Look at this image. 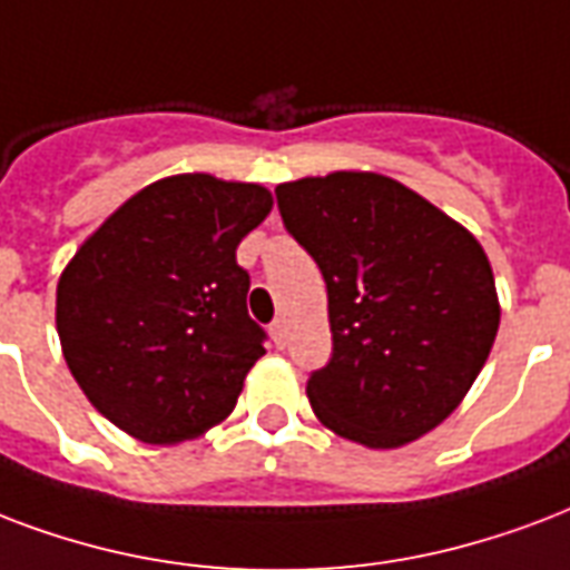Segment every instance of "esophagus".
Masks as SVG:
<instances>
[{
	"instance_id": "esophagus-1",
	"label": "esophagus",
	"mask_w": 570,
	"mask_h": 570,
	"mask_svg": "<svg viewBox=\"0 0 570 570\" xmlns=\"http://www.w3.org/2000/svg\"><path fill=\"white\" fill-rule=\"evenodd\" d=\"M272 341H275V346H281V350H284L286 341H289V328H286V320H275V323H272Z\"/></svg>"
}]
</instances>
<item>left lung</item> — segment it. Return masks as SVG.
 Returning <instances> with one entry per match:
<instances>
[{
	"mask_svg": "<svg viewBox=\"0 0 570 570\" xmlns=\"http://www.w3.org/2000/svg\"><path fill=\"white\" fill-rule=\"evenodd\" d=\"M328 286L332 362L307 380L325 428L401 449L466 397L499 332L493 268L463 224L401 181L337 169L277 185Z\"/></svg>",
	"mask_w": 570,
	"mask_h": 570,
	"instance_id": "left-lung-1",
	"label": "left lung"
}]
</instances>
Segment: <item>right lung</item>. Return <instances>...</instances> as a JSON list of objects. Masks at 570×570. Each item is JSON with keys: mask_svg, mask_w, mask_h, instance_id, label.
<instances>
[{"mask_svg": "<svg viewBox=\"0 0 570 570\" xmlns=\"http://www.w3.org/2000/svg\"><path fill=\"white\" fill-rule=\"evenodd\" d=\"M272 206V190L254 181L167 176L125 199L65 266L56 286L65 362L128 436L176 445L236 410L266 353L236 247Z\"/></svg>", "mask_w": 570, "mask_h": 570, "instance_id": "add662e5", "label": "right lung"}]
</instances>
